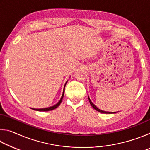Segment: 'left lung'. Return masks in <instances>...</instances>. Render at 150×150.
Segmentation results:
<instances>
[{
    "instance_id": "obj_1",
    "label": "left lung",
    "mask_w": 150,
    "mask_h": 150,
    "mask_svg": "<svg viewBox=\"0 0 150 150\" xmlns=\"http://www.w3.org/2000/svg\"><path fill=\"white\" fill-rule=\"evenodd\" d=\"M88 100H89V103H90V104H91V105L93 106V108L95 109V110H97L98 112H101V113H105V114H112V113H116V112H106V111H103V110H100L99 108H97L96 107V106L94 105V104L91 102V99L89 98V97H88Z\"/></svg>"
}]
</instances>
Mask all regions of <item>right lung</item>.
I'll list each match as a JSON object with an SVG mask.
<instances>
[{
	"mask_svg": "<svg viewBox=\"0 0 150 150\" xmlns=\"http://www.w3.org/2000/svg\"><path fill=\"white\" fill-rule=\"evenodd\" d=\"M67 83V82L65 83V86H64V89H63V95H62V98H61V99L59 100V102H58L56 105H55L54 106H50V107H48V108H32V109H34V110H37V111H50V110H54V109H55L56 108L57 106H59V105L61 104V103H62V99H63V95H64V91H65V85H66V83Z\"/></svg>",
	"mask_w": 150,
	"mask_h": 150,
	"instance_id": "1",
	"label": "right lung"
}]
</instances>
